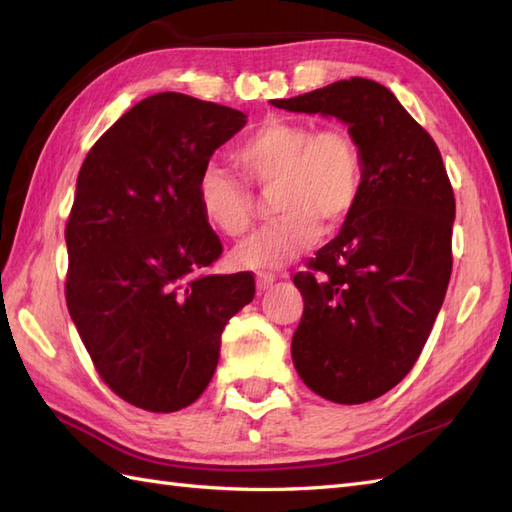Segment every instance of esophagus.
I'll use <instances>...</instances> for the list:
<instances>
[{"label":"esophagus","mask_w":512,"mask_h":512,"mask_svg":"<svg viewBox=\"0 0 512 512\" xmlns=\"http://www.w3.org/2000/svg\"><path fill=\"white\" fill-rule=\"evenodd\" d=\"M277 281L273 273H257V290H268Z\"/></svg>","instance_id":"obj_1"}]
</instances>
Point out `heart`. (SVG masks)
I'll use <instances>...</instances> for the list:
<instances>
[{
  "instance_id": "obj_1",
  "label": "heart",
  "mask_w": 512,
  "mask_h": 512,
  "mask_svg": "<svg viewBox=\"0 0 512 512\" xmlns=\"http://www.w3.org/2000/svg\"><path fill=\"white\" fill-rule=\"evenodd\" d=\"M239 180L220 167H206L198 178V204L217 233L244 235L255 222V198L273 191L281 215L235 248V262L253 270L290 264L317 242L319 222L339 226L363 193L365 158L350 129H312L299 121H268L233 151Z\"/></svg>"
}]
</instances>
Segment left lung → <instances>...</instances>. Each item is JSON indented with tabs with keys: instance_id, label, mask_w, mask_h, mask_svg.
I'll return each instance as SVG.
<instances>
[{
	"instance_id": "left-lung-1",
	"label": "left lung",
	"mask_w": 512,
	"mask_h": 512,
	"mask_svg": "<svg viewBox=\"0 0 512 512\" xmlns=\"http://www.w3.org/2000/svg\"><path fill=\"white\" fill-rule=\"evenodd\" d=\"M273 105L341 118L363 151L358 204L292 279L297 374L325 400L361 405L411 372L436 323L453 268L451 180L427 129L376 81L352 76Z\"/></svg>"
}]
</instances>
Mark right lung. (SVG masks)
Here are the masks:
<instances>
[{
  "label": "right lung",
  "mask_w": 512,
  "mask_h": 512,
  "mask_svg": "<svg viewBox=\"0 0 512 512\" xmlns=\"http://www.w3.org/2000/svg\"><path fill=\"white\" fill-rule=\"evenodd\" d=\"M244 125L233 107L160 92L83 160L65 301L94 369L129 405L169 413L198 400L224 325L253 301L250 273H209L222 242L198 204L200 173Z\"/></svg>",
  "instance_id": "right-lung-1"
}]
</instances>
